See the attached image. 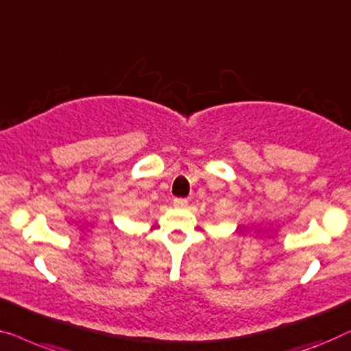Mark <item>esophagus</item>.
<instances>
[{
  "label": "esophagus",
  "mask_w": 351,
  "mask_h": 351,
  "mask_svg": "<svg viewBox=\"0 0 351 351\" xmlns=\"http://www.w3.org/2000/svg\"><path fill=\"white\" fill-rule=\"evenodd\" d=\"M173 206H175V208H186L187 200L186 199H175L173 200Z\"/></svg>",
  "instance_id": "34e87169"
}]
</instances>
